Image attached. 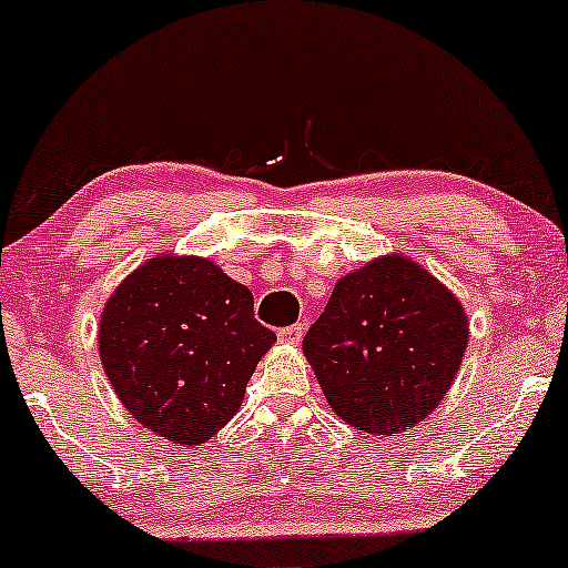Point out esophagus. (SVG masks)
Segmentation results:
<instances>
[{
	"instance_id": "34e87169",
	"label": "esophagus",
	"mask_w": 568,
	"mask_h": 568,
	"mask_svg": "<svg viewBox=\"0 0 568 568\" xmlns=\"http://www.w3.org/2000/svg\"><path fill=\"white\" fill-rule=\"evenodd\" d=\"M302 336H305V326H302V323H292V326L278 331V338H282V342H290V344H297Z\"/></svg>"
}]
</instances>
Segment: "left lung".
Listing matches in <instances>:
<instances>
[{
	"label": "left lung",
	"instance_id": "1",
	"mask_svg": "<svg viewBox=\"0 0 568 568\" xmlns=\"http://www.w3.org/2000/svg\"><path fill=\"white\" fill-rule=\"evenodd\" d=\"M467 334L454 294L417 263L388 255L334 286L302 349L336 415L388 436L423 423L444 399Z\"/></svg>",
	"mask_w": 568,
	"mask_h": 568
}]
</instances>
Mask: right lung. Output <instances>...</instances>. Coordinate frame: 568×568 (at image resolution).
<instances>
[{"label": "right lung", "instance_id": "obj_1", "mask_svg": "<svg viewBox=\"0 0 568 568\" xmlns=\"http://www.w3.org/2000/svg\"><path fill=\"white\" fill-rule=\"evenodd\" d=\"M276 342L253 292L205 257H151L106 302L99 349L116 396L174 444H203L240 409Z\"/></svg>", "mask_w": 568, "mask_h": 568}]
</instances>
